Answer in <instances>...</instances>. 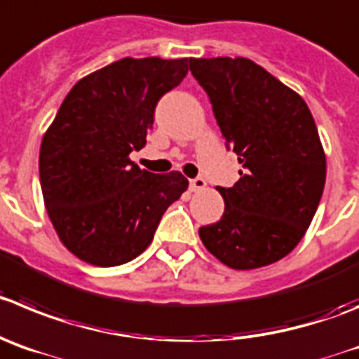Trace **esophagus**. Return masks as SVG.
Here are the masks:
<instances>
[{
    "label": "esophagus",
    "mask_w": 359,
    "mask_h": 359,
    "mask_svg": "<svg viewBox=\"0 0 359 359\" xmlns=\"http://www.w3.org/2000/svg\"><path fill=\"white\" fill-rule=\"evenodd\" d=\"M189 187H191V191H203L207 187V182H205V179H202V177H196V179H191L189 180Z\"/></svg>",
    "instance_id": "obj_1"
}]
</instances>
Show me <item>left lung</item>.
<instances>
[{
    "label": "left lung",
    "instance_id": "obj_1",
    "mask_svg": "<svg viewBox=\"0 0 359 359\" xmlns=\"http://www.w3.org/2000/svg\"><path fill=\"white\" fill-rule=\"evenodd\" d=\"M226 145L243 164L217 187L225 212L198 230L203 246L232 269L269 266L306 233L326 182V154L299 93L248 58H189Z\"/></svg>",
    "mask_w": 359,
    "mask_h": 359
}]
</instances>
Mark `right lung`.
I'll return each mask as SVG.
<instances>
[{"instance_id": "1", "label": "right lung", "mask_w": 359, "mask_h": 359, "mask_svg": "<svg viewBox=\"0 0 359 359\" xmlns=\"http://www.w3.org/2000/svg\"><path fill=\"white\" fill-rule=\"evenodd\" d=\"M189 60L122 58L72 86L40 145V186L63 246L92 266L142 255L161 216L189 182L129 159L147 143L157 100L187 74Z\"/></svg>"}]
</instances>
